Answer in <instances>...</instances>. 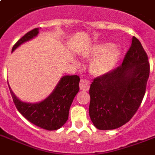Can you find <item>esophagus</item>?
I'll use <instances>...</instances> for the list:
<instances>
[{
	"mask_svg": "<svg viewBox=\"0 0 155 155\" xmlns=\"http://www.w3.org/2000/svg\"><path fill=\"white\" fill-rule=\"evenodd\" d=\"M80 90H82V91H88L90 87L89 81H87L86 80H83V79L80 80Z\"/></svg>",
	"mask_w": 155,
	"mask_h": 155,
	"instance_id": "obj_1",
	"label": "esophagus"
}]
</instances>
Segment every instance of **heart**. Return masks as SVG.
Segmentation results:
<instances>
[{
	"label": "heart",
	"instance_id": "heart-1",
	"mask_svg": "<svg viewBox=\"0 0 155 155\" xmlns=\"http://www.w3.org/2000/svg\"><path fill=\"white\" fill-rule=\"evenodd\" d=\"M82 55L84 58H93L89 63L90 72L96 76H101L116 68L121 56V50L110 42H101L87 47Z\"/></svg>",
	"mask_w": 155,
	"mask_h": 155
}]
</instances>
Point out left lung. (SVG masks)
Here are the masks:
<instances>
[{"label":"left lung","instance_id":"8db88e82","mask_svg":"<svg viewBox=\"0 0 155 155\" xmlns=\"http://www.w3.org/2000/svg\"><path fill=\"white\" fill-rule=\"evenodd\" d=\"M149 75L147 54L134 36L122 64L94 78L90 86L89 116L98 130H114L134 117L146 93Z\"/></svg>","mask_w":155,"mask_h":155}]
</instances>
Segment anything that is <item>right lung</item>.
<instances>
[{"label":"right lung","mask_w":155,"mask_h":155,"mask_svg":"<svg viewBox=\"0 0 155 155\" xmlns=\"http://www.w3.org/2000/svg\"><path fill=\"white\" fill-rule=\"evenodd\" d=\"M38 34V28L26 33L14 44L12 51ZM79 84L78 75L63 76L51 94L43 101L37 104L21 102L14 96L10 87L9 90L16 108L26 120L44 130H56L68 120L71 104L80 90Z\"/></svg>","instance_id":"right-lung-1"}]
</instances>
